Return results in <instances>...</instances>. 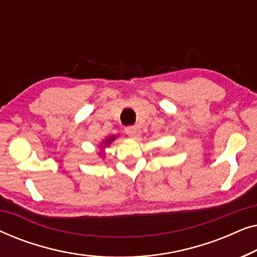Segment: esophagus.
<instances>
[{"mask_svg": "<svg viewBox=\"0 0 257 257\" xmlns=\"http://www.w3.org/2000/svg\"><path fill=\"white\" fill-rule=\"evenodd\" d=\"M137 130H138V128H137L136 126H127V127L125 128V132L128 137L133 138V137H136V135H137Z\"/></svg>", "mask_w": 257, "mask_h": 257, "instance_id": "obj_1", "label": "esophagus"}]
</instances>
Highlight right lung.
Masks as SVG:
<instances>
[{
	"label": "right lung",
	"mask_w": 257,
	"mask_h": 257,
	"mask_svg": "<svg viewBox=\"0 0 257 257\" xmlns=\"http://www.w3.org/2000/svg\"><path fill=\"white\" fill-rule=\"evenodd\" d=\"M117 137L118 136H111V137H108V138L103 140V143H101L99 145V154H100V156H103V157L105 156V149H106L107 146H110V144L112 142H114Z\"/></svg>",
	"instance_id": "right-lung-1"
}]
</instances>
